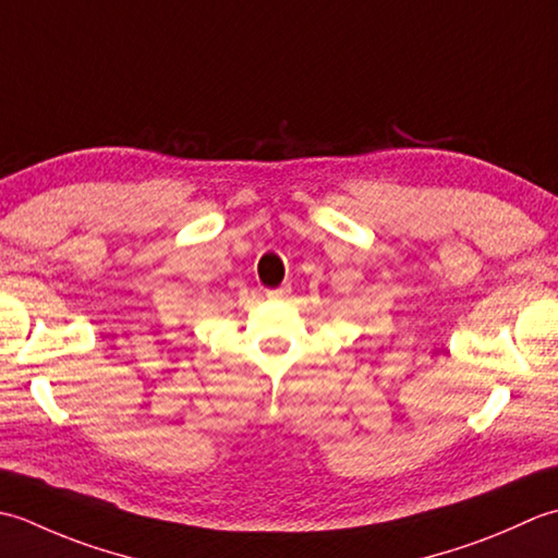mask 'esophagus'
<instances>
[{"label": "esophagus", "instance_id": "34e87169", "mask_svg": "<svg viewBox=\"0 0 558 558\" xmlns=\"http://www.w3.org/2000/svg\"><path fill=\"white\" fill-rule=\"evenodd\" d=\"M289 293H291V289H289V287H279V289H271V291H267V299H269V301H281V299H287Z\"/></svg>", "mask_w": 558, "mask_h": 558}]
</instances>
